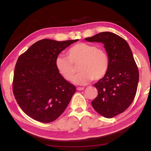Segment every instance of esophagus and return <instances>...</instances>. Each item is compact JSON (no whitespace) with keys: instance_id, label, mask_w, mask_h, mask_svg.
Segmentation results:
<instances>
[{"instance_id":"obj_1","label":"esophagus","mask_w":151,"mask_h":151,"mask_svg":"<svg viewBox=\"0 0 151 151\" xmlns=\"http://www.w3.org/2000/svg\"><path fill=\"white\" fill-rule=\"evenodd\" d=\"M76 89H77L78 91H83V90H84V89H85V88H84V87H77V88H76Z\"/></svg>"}]
</instances>
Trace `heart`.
<instances>
[{
  "instance_id": "obj_1",
  "label": "heart",
  "mask_w": 151,
  "mask_h": 151,
  "mask_svg": "<svg viewBox=\"0 0 151 151\" xmlns=\"http://www.w3.org/2000/svg\"><path fill=\"white\" fill-rule=\"evenodd\" d=\"M66 57L59 56L55 60L58 73L67 81H71L78 66L80 73L74 78L77 85H85L94 79L99 81L108 73L110 58L106 51L86 42L77 43L66 51Z\"/></svg>"
}]
</instances>
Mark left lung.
<instances>
[{
    "instance_id": "left-lung-1",
    "label": "left lung",
    "mask_w": 151,
    "mask_h": 151,
    "mask_svg": "<svg viewBox=\"0 0 151 151\" xmlns=\"http://www.w3.org/2000/svg\"><path fill=\"white\" fill-rule=\"evenodd\" d=\"M103 42L110 58L108 73L94 84L98 95L91 102L95 111L106 118H112L126 111L136 95L139 70L126 40L110 32H103L85 39Z\"/></svg>"
}]
</instances>
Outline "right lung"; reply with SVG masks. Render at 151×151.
<instances>
[{"label":"right lung","mask_w":151,"mask_h":151,"mask_svg":"<svg viewBox=\"0 0 151 151\" xmlns=\"http://www.w3.org/2000/svg\"><path fill=\"white\" fill-rule=\"evenodd\" d=\"M78 40H40L18 58L13 94L24 113L35 121L46 123L55 121L75 93V86L58 73L55 60L61 51Z\"/></svg>","instance_id":"1"}]
</instances>
